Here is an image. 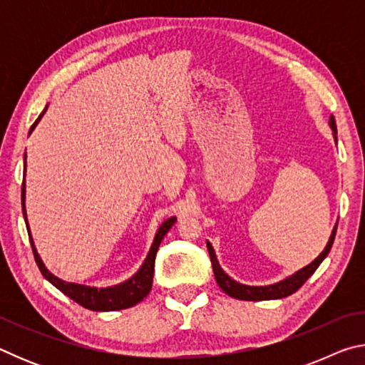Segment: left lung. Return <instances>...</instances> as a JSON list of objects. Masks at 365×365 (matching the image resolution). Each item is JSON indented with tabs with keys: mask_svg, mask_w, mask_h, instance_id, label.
Listing matches in <instances>:
<instances>
[{
	"mask_svg": "<svg viewBox=\"0 0 365 365\" xmlns=\"http://www.w3.org/2000/svg\"><path fill=\"white\" fill-rule=\"evenodd\" d=\"M330 127H331L333 133L336 135V123H335V117H333V115H330ZM335 140H336V137H335ZM335 235H336V227L333 228L329 243H327L325 250L320 252L317 259H314L311 264L306 265L304 269L298 270L292 277H288V279L275 283V285H269V287H248V285H242V283L232 280L230 277H228L225 272L220 269V265L217 262V257H215V255H214L212 245L209 242H207V251H209V256H211L215 280H217V285L222 288V292L227 293L228 296H232V298L245 299V301L279 299V298H287V296L293 294L294 292H298V289L302 285H304L306 280L314 274V272L317 270L319 265L322 264V261L327 257V255L330 252L331 245H333V242H335Z\"/></svg>",
	"mask_w": 365,
	"mask_h": 365,
	"instance_id": "8db88e82",
	"label": "left lung"
}]
</instances>
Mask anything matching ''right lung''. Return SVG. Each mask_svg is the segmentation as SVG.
Here are the masks:
<instances>
[{"mask_svg": "<svg viewBox=\"0 0 365 365\" xmlns=\"http://www.w3.org/2000/svg\"><path fill=\"white\" fill-rule=\"evenodd\" d=\"M46 110V108H45ZM45 110L40 114L38 119L35 120V123L30 127V132L36 127V123L41 119V115L45 114ZM26 177V174H24ZM22 212L24 217H26V225H27V232H29V238H30V245H32V251H34V257L35 262L38 265L40 272L45 277L46 280L53 283L54 287L61 289L66 296H69L71 299H73L77 304L83 306L85 309H90V311H120V309H127L132 307L135 304H138L140 301H143L146 298L148 293L151 292L153 287V275H154V259H156V252L160 242H163L164 235L170 230V227L175 224V217H170L164 222L163 225L159 227V230L156 233V238H154L153 246L148 256L145 259L141 269L135 274L130 280L120 283V285L115 287H109V288H91V287H85V285H77V283H69L58 279L54 277L51 272H48L45 267V264L41 262V259L38 256V252L35 250L34 240L30 237V228L27 224V214H26V180L22 182Z\"/></svg>", "mask_w": 365, "mask_h": 365, "instance_id": "add662e5", "label": "right lung"}]
</instances>
